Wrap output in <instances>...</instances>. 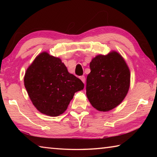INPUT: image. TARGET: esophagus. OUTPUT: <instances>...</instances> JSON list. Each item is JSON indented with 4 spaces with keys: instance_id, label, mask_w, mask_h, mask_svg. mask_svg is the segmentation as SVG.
I'll return each instance as SVG.
<instances>
[{
    "instance_id": "1",
    "label": "esophagus",
    "mask_w": 157,
    "mask_h": 157,
    "mask_svg": "<svg viewBox=\"0 0 157 157\" xmlns=\"http://www.w3.org/2000/svg\"><path fill=\"white\" fill-rule=\"evenodd\" d=\"M79 78H80L81 80L84 83V82H85V77L84 75H82V76L79 77Z\"/></svg>"
}]
</instances>
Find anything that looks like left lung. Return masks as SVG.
<instances>
[{
	"label": "left lung",
	"mask_w": 157,
	"mask_h": 157,
	"mask_svg": "<svg viewBox=\"0 0 157 157\" xmlns=\"http://www.w3.org/2000/svg\"><path fill=\"white\" fill-rule=\"evenodd\" d=\"M86 78L87 98L94 108L108 111L124 100L130 84V72L126 62L116 52L98 55L90 63Z\"/></svg>",
	"instance_id": "1"
}]
</instances>
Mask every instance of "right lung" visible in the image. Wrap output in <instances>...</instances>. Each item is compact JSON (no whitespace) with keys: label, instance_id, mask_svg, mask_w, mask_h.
Returning a JSON list of instances; mask_svg holds the SVG:
<instances>
[{"label":"right lung","instance_id":"right-lung-1","mask_svg":"<svg viewBox=\"0 0 157 157\" xmlns=\"http://www.w3.org/2000/svg\"><path fill=\"white\" fill-rule=\"evenodd\" d=\"M24 84L34 107L50 116L64 112L75 93L84 86L81 79L68 72L59 58L46 52L39 55L27 69Z\"/></svg>","mask_w":157,"mask_h":157}]
</instances>
